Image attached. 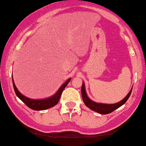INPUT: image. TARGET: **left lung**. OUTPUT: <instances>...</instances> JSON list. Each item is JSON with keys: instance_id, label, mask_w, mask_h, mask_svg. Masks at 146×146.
I'll use <instances>...</instances> for the list:
<instances>
[{"instance_id": "8db88e82", "label": "left lung", "mask_w": 146, "mask_h": 146, "mask_svg": "<svg viewBox=\"0 0 146 146\" xmlns=\"http://www.w3.org/2000/svg\"><path fill=\"white\" fill-rule=\"evenodd\" d=\"M133 88V86H132ZM132 88H131L129 93L127 95V96L125 98L123 99L121 101L115 103V104H103V103H98L92 101L88 96L87 93L86 91V88H85V84L83 81L82 87H81V95H82L83 101H84V104L87 107L90 109L91 110L98 112L100 114H108L110 113L113 112L115 111V109H118L121 106L125 104L129 98L130 95L131 93V90H132Z\"/></svg>"}]
</instances>
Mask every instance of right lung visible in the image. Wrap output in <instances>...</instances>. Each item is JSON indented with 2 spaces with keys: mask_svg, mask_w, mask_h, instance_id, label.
Returning a JSON list of instances; mask_svg holds the SVG:
<instances>
[{
  "mask_svg": "<svg viewBox=\"0 0 146 146\" xmlns=\"http://www.w3.org/2000/svg\"><path fill=\"white\" fill-rule=\"evenodd\" d=\"M70 80H71V78L67 79L63 84H62V86H60V88L57 90V92H56L54 95H52V96L47 98L41 99V100L31 99L24 96V95H22L21 92L19 91L18 89H17L16 86H15V82H14L13 77H12V83H13L14 90H15V93H16L17 96L18 97V98H19L26 106H29L30 109H33V110L42 111L53 107V106H54L55 105H56L58 103L59 100H60L61 96V94H62V92L63 91L64 89H65V88L66 87L67 84H68V83L70 81Z\"/></svg>",
  "mask_w": 146,
  "mask_h": 146,
  "instance_id": "add662e5",
  "label": "right lung"
}]
</instances>
